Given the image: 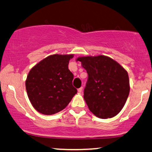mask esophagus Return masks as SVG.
Masks as SVG:
<instances>
[{"instance_id":"esophagus-1","label":"esophagus","mask_w":152,"mask_h":152,"mask_svg":"<svg viewBox=\"0 0 152 152\" xmlns=\"http://www.w3.org/2000/svg\"><path fill=\"white\" fill-rule=\"evenodd\" d=\"M77 91H78V92H80V93H81V92H83V87H80V88L78 89Z\"/></svg>"}]
</instances>
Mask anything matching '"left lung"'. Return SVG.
Wrapping results in <instances>:
<instances>
[{
    "mask_svg": "<svg viewBox=\"0 0 152 152\" xmlns=\"http://www.w3.org/2000/svg\"><path fill=\"white\" fill-rule=\"evenodd\" d=\"M76 61L88 74L84 99L89 110L101 119L119 113L129 94L128 73L122 66L105 55L79 57Z\"/></svg>",
    "mask_w": 152,
    "mask_h": 152,
    "instance_id": "8db88e82",
    "label": "left lung"
}]
</instances>
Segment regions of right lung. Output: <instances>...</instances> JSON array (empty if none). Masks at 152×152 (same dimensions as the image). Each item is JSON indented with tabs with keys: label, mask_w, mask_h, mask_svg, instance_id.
<instances>
[{
	"label": "right lung",
	"mask_w": 152,
	"mask_h": 152,
	"mask_svg": "<svg viewBox=\"0 0 152 152\" xmlns=\"http://www.w3.org/2000/svg\"><path fill=\"white\" fill-rule=\"evenodd\" d=\"M74 55L55 54L47 57L30 70L26 80L27 94L32 105L42 115L62 111L77 93L74 76L68 64Z\"/></svg>",
	"instance_id": "add662e5"
}]
</instances>
